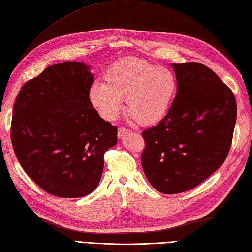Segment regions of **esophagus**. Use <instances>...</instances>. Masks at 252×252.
<instances>
[{
  "label": "esophagus",
  "instance_id": "obj_1",
  "mask_svg": "<svg viewBox=\"0 0 252 252\" xmlns=\"http://www.w3.org/2000/svg\"><path fill=\"white\" fill-rule=\"evenodd\" d=\"M132 131L128 130V128H125V127H119L118 128V138H124L126 135L131 134Z\"/></svg>",
  "mask_w": 252,
  "mask_h": 252
}]
</instances>
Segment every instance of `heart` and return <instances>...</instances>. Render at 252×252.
Here are the masks:
<instances>
[{"label": "heart", "instance_id": "heart-1", "mask_svg": "<svg viewBox=\"0 0 252 252\" xmlns=\"http://www.w3.org/2000/svg\"><path fill=\"white\" fill-rule=\"evenodd\" d=\"M104 84L94 83L89 101L102 118L114 120L126 111L137 125H158L169 113L177 93V79L169 68L146 60L126 57L112 63L103 75Z\"/></svg>", "mask_w": 252, "mask_h": 252}]
</instances>
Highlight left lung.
Here are the masks:
<instances>
[{"label":"left lung","mask_w":252,"mask_h":252,"mask_svg":"<svg viewBox=\"0 0 252 252\" xmlns=\"http://www.w3.org/2000/svg\"><path fill=\"white\" fill-rule=\"evenodd\" d=\"M177 94L169 113L143 132L141 166L162 193H179L202 183L227 158L236 121L232 90L202 63H171Z\"/></svg>","instance_id":"left-lung-1"}]
</instances>
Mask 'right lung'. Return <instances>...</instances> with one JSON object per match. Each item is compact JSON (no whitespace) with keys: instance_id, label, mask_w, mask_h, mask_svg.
<instances>
[{"instance_id":"obj_1","label":"right lung","mask_w":252,"mask_h":252,"mask_svg":"<svg viewBox=\"0 0 252 252\" xmlns=\"http://www.w3.org/2000/svg\"><path fill=\"white\" fill-rule=\"evenodd\" d=\"M80 62L53 64L27 82L12 109L10 136L19 163L51 195L84 197L98 186L117 127L89 101L94 74Z\"/></svg>"}]
</instances>
